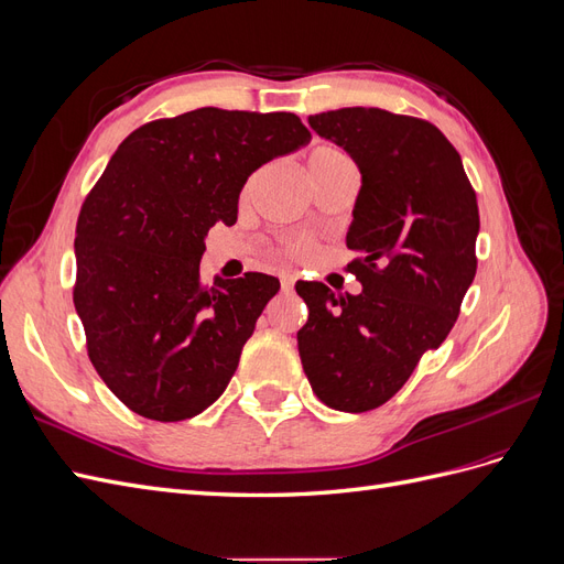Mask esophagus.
<instances>
[{"label":"esophagus","instance_id":"1","mask_svg":"<svg viewBox=\"0 0 564 564\" xmlns=\"http://www.w3.org/2000/svg\"><path fill=\"white\" fill-rule=\"evenodd\" d=\"M294 284H296V280L292 275H284L282 278V292L284 294H292L294 292Z\"/></svg>","mask_w":564,"mask_h":564}]
</instances>
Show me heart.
Listing matches in <instances>:
<instances>
[{
  "label": "heart",
  "instance_id": "1",
  "mask_svg": "<svg viewBox=\"0 0 564 564\" xmlns=\"http://www.w3.org/2000/svg\"><path fill=\"white\" fill-rule=\"evenodd\" d=\"M336 162H348V158L344 155V152L332 148V145H317V148L311 150V155H308V174L317 172V169L332 166ZM296 249H303V247L299 245Z\"/></svg>",
  "mask_w": 564,
  "mask_h": 564
}]
</instances>
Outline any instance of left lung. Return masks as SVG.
<instances>
[{
  "label": "left lung",
  "instance_id": "1",
  "mask_svg": "<svg viewBox=\"0 0 564 564\" xmlns=\"http://www.w3.org/2000/svg\"><path fill=\"white\" fill-rule=\"evenodd\" d=\"M308 124L360 169L346 245L360 253L348 270L362 292L338 299L296 282L308 305L299 355L324 404L360 414L395 395L452 332L475 278L480 214L460 155L431 122L340 108Z\"/></svg>",
  "mask_w": 564,
  "mask_h": 564
}]
</instances>
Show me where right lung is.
I'll return each mask as SVG.
<instances>
[{
	"instance_id": "obj_1",
	"label": "right lung",
	"mask_w": 564,
	"mask_h": 564,
	"mask_svg": "<svg viewBox=\"0 0 564 564\" xmlns=\"http://www.w3.org/2000/svg\"><path fill=\"white\" fill-rule=\"evenodd\" d=\"M311 143L292 112L199 108L129 133L84 199L75 311L98 377L131 412L193 419L228 388L280 280L199 282L209 228L237 220L247 178Z\"/></svg>"
}]
</instances>
